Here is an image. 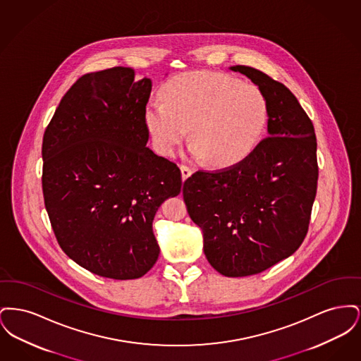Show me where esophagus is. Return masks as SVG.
I'll list each match as a JSON object with an SVG mask.
<instances>
[{"label":"esophagus","mask_w":361,"mask_h":361,"mask_svg":"<svg viewBox=\"0 0 361 361\" xmlns=\"http://www.w3.org/2000/svg\"><path fill=\"white\" fill-rule=\"evenodd\" d=\"M180 169H181V176H183V180H187L189 176L192 174V169L187 166V165H180Z\"/></svg>","instance_id":"obj_1"}]
</instances>
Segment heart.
<instances>
[{"label":"heart","mask_w":361,"mask_h":361,"mask_svg":"<svg viewBox=\"0 0 361 361\" xmlns=\"http://www.w3.org/2000/svg\"><path fill=\"white\" fill-rule=\"evenodd\" d=\"M269 119L265 92L252 82L215 71H190L173 77L162 99L146 105L145 123L155 147L176 153L188 134L190 150L212 165L224 166L249 154Z\"/></svg>","instance_id":"b5f03b06"}]
</instances>
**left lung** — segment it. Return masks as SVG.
Listing matches in <instances>:
<instances>
[{"mask_svg":"<svg viewBox=\"0 0 361 361\" xmlns=\"http://www.w3.org/2000/svg\"><path fill=\"white\" fill-rule=\"evenodd\" d=\"M268 99V137L240 162L197 171L183 187L204 255L227 277L257 275L293 255L309 231L317 195L314 126L291 90L249 66H233Z\"/></svg>","mask_w":361,"mask_h":361,"instance_id":"8db88e82","label":"left lung"}]
</instances>
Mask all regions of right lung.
Wrapping results in <instances>:
<instances>
[{
    "mask_svg": "<svg viewBox=\"0 0 361 361\" xmlns=\"http://www.w3.org/2000/svg\"><path fill=\"white\" fill-rule=\"evenodd\" d=\"M111 68L80 77L42 145V187L55 238L94 275L139 279L158 258L153 219L181 192L178 166L146 143L152 80Z\"/></svg>",
    "mask_w": 361,
    "mask_h": 361,
    "instance_id": "add662e5",
    "label": "right lung"
}]
</instances>
